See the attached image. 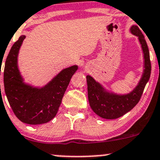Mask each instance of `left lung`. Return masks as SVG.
I'll use <instances>...</instances> for the list:
<instances>
[{
  "instance_id": "left-lung-1",
  "label": "left lung",
  "mask_w": 160,
  "mask_h": 160,
  "mask_svg": "<svg viewBox=\"0 0 160 160\" xmlns=\"http://www.w3.org/2000/svg\"><path fill=\"white\" fill-rule=\"evenodd\" d=\"M131 32L138 36L144 54V72L141 80L131 93L118 96L109 94L104 90V88L96 82L90 76H87L88 99L91 108L99 117L106 119H115L122 117L124 114L131 111L139 102L145 86L148 82L151 73V63L150 59L148 46L144 36L138 26H132Z\"/></svg>"
}]
</instances>
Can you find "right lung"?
I'll list each match as a JSON object with an SVG mask.
<instances>
[{"instance_id":"right-lung-1","label":"right lung","mask_w":160,"mask_h":160,"mask_svg":"<svg viewBox=\"0 0 160 160\" xmlns=\"http://www.w3.org/2000/svg\"><path fill=\"white\" fill-rule=\"evenodd\" d=\"M25 36L13 44L5 62L3 84L7 98L13 113L21 122L29 124H45L57 114L72 76L74 65L64 69L43 88H33L22 83L17 67V55Z\"/></svg>"}]
</instances>
